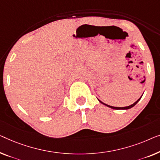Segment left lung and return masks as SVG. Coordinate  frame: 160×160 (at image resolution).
Listing matches in <instances>:
<instances>
[{"label": "left lung", "mask_w": 160, "mask_h": 160, "mask_svg": "<svg viewBox=\"0 0 160 160\" xmlns=\"http://www.w3.org/2000/svg\"><path fill=\"white\" fill-rule=\"evenodd\" d=\"M143 95V94H142ZM142 95L141 96V97L139 99H138L137 101H136L135 102H134L133 104H132V105H129V106H127V107H122V108H119V107H113V106H110V105H107V104H105V103H104V102H102V101H100L99 100V99H98L99 100V102L100 103H102V105H105V106H107V107H108V108H112V109H114V110H128V109H130V108H133V107H134V106H135L136 104L138 103V102L141 99V98H142Z\"/></svg>", "instance_id": "8db88e82"}]
</instances>
